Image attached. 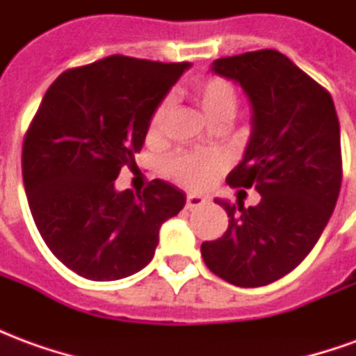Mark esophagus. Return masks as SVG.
Instances as JSON below:
<instances>
[{
  "mask_svg": "<svg viewBox=\"0 0 356 356\" xmlns=\"http://www.w3.org/2000/svg\"><path fill=\"white\" fill-rule=\"evenodd\" d=\"M204 204H206V200H204L202 196H198V194H188V196H186L185 208H186V209H191V211H193V209L202 208Z\"/></svg>",
  "mask_w": 356,
  "mask_h": 356,
  "instance_id": "obj_1",
  "label": "esophagus"
}]
</instances>
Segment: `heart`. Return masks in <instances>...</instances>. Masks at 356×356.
<instances>
[{"mask_svg": "<svg viewBox=\"0 0 356 356\" xmlns=\"http://www.w3.org/2000/svg\"><path fill=\"white\" fill-rule=\"evenodd\" d=\"M194 99L198 101L206 116L213 124H229L236 110H238V93L231 81L223 80L219 76H208L194 81ZM170 97H163L152 110L148 118V137L158 139L162 137L170 114ZM225 168V160L221 156H202L194 152H179L173 154L165 163V171L171 179H175L181 185L188 188H198L208 183L217 171Z\"/></svg>", "mask_w": 356, "mask_h": 356, "instance_id": "b5f03b06", "label": "heart"}]
</instances>
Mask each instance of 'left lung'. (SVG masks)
I'll return each instance as SVG.
<instances>
[{
	"mask_svg": "<svg viewBox=\"0 0 356 356\" xmlns=\"http://www.w3.org/2000/svg\"><path fill=\"white\" fill-rule=\"evenodd\" d=\"M213 70L238 81L254 108L246 154L227 183L255 186L261 202L246 209L217 200L229 229L202 244V257L227 282L257 288L305 259L336 208L339 120L332 95L275 49L217 58Z\"/></svg>",
	"mask_w": 356,
	"mask_h": 356,
	"instance_id": "obj_1",
	"label": "left lung"
}]
</instances>
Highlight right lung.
Instances as JSON below:
<instances>
[{
    "label": "right lung",
    "mask_w": 356,
    "mask_h": 356,
    "mask_svg": "<svg viewBox=\"0 0 356 356\" xmlns=\"http://www.w3.org/2000/svg\"><path fill=\"white\" fill-rule=\"evenodd\" d=\"M188 63L112 55L68 68L51 83L22 143L28 206L43 242L74 273L118 280L145 267L162 223L185 194L160 179L116 193L135 165L148 118Z\"/></svg>",
    "instance_id": "1"
}]
</instances>
